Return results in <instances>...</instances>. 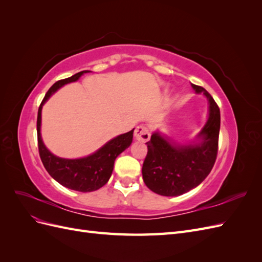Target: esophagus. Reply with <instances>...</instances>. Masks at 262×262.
<instances>
[{"mask_svg":"<svg viewBox=\"0 0 262 262\" xmlns=\"http://www.w3.org/2000/svg\"><path fill=\"white\" fill-rule=\"evenodd\" d=\"M149 131L144 125H139L136 128V131H134V138H136L138 141L142 142H146L149 140Z\"/></svg>","mask_w":262,"mask_h":262,"instance_id":"34e87169","label":"esophagus"}]
</instances>
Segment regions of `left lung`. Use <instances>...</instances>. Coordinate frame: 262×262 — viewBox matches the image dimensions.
<instances>
[{
	"label": "left lung",
	"instance_id": "8db88e82",
	"mask_svg": "<svg viewBox=\"0 0 262 262\" xmlns=\"http://www.w3.org/2000/svg\"><path fill=\"white\" fill-rule=\"evenodd\" d=\"M191 86L196 94H203L209 101L208 120L195 139L178 143L155 131L145 143L147 155L142 176L147 188L157 194L177 196L190 191L207 178L216 160L220 108L203 87Z\"/></svg>",
	"mask_w": 262,
	"mask_h": 262
}]
</instances>
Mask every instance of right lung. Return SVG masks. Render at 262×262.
I'll return each mask as SVG.
<instances>
[{"label":"right lung","instance_id":"add662e5","mask_svg":"<svg viewBox=\"0 0 262 262\" xmlns=\"http://www.w3.org/2000/svg\"><path fill=\"white\" fill-rule=\"evenodd\" d=\"M91 71H82L71 77L55 82L47 92L38 109L37 136L38 148L41 162L49 175L63 187L80 192H92L105 186L114 170V164L119 154L128 148L133 139V130L120 134L98 148L93 154L81 158H62L52 154L45 145L41 138V110L52 95L66 84L76 82L83 74Z\"/></svg>","mask_w":262,"mask_h":262}]
</instances>
